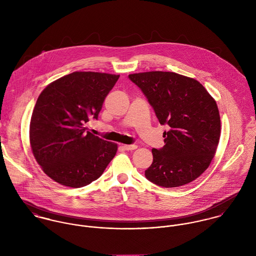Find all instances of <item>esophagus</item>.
I'll return each instance as SVG.
<instances>
[{
	"instance_id": "34e87169",
	"label": "esophagus",
	"mask_w": 256,
	"mask_h": 256,
	"mask_svg": "<svg viewBox=\"0 0 256 256\" xmlns=\"http://www.w3.org/2000/svg\"><path fill=\"white\" fill-rule=\"evenodd\" d=\"M123 148H124L126 150H132L137 148L138 146H137V145H124Z\"/></svg>"
}]
</instances>
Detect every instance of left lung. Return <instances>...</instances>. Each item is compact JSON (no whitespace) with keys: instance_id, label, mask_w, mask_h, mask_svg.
<instances>
[{"instance_id":"1","label":"left lung","mask_w":256,"mask_h":256,"mask_svg":"<svg viewBox=\"0 0 256 256\" xmlns=\"http://www.w3.org/2000/svg\"><path fill=\"white\" fill-rule=\"evenodd\" d=\"M158 122L168 125L164 146L152 148L146 180L178 187L199 178L210 166L219 144L220 120L216 102L196 80L174 72L131 74Z\"/></svg>"}]
</instances>
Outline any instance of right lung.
Masks as SVG:
<instances>
[{"mask_svg":"<svg viewBox=\"0 0 256 256\" xmlns=\"http://www.w3.org/2000/svg\"><path fill=\"white\" fill-rule=\"evenodd\" d=\"M119 74L74 72L47 86L32 112L30 140L34 156L54 182L78 188L96 180L117 152L115 143L86 132L98 118Z\"/></svg>","mask_w":256,"mask_h":256,"instance_id":"right-lung-1","label":"right lung"}]
</instances>
